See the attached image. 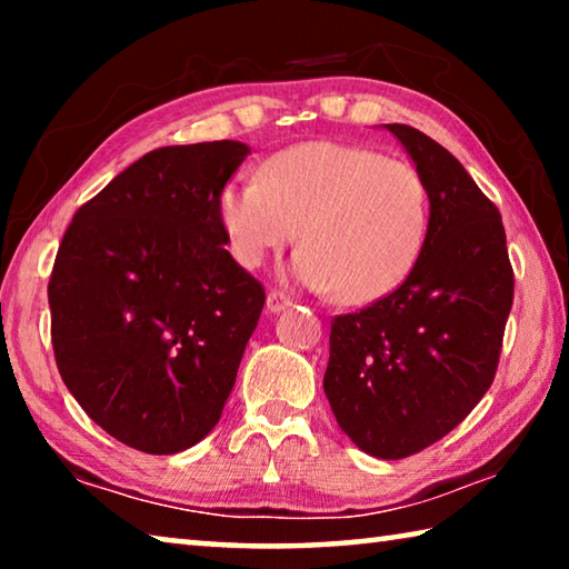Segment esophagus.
Wrapping results in <instances>:
<instances>
[{"label": "esophagus", "instance_id": "1", "mask_svg": "<svg viewBox=\"0 0 569 569\" xmlns=\"http://www.w3.org/2000/svg\"><path fill=\"white\" fill-rule=\"evenodd\" d=\"M288 306H291V298H288L283 291H271L266 298V308L271 313H281Z\"/></svg>", "mask_w": 569, "mask_h": 569}]
</instances>
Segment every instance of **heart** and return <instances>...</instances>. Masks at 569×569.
I'll return each mask as SVG.
<instances>
[{"label": "heart", "instance_id": "b5f03b06", "mask_svg": "<svg viewBox=\"0 0 569 569\" xmlns=\"http://www.w3.org/2000/svg\"><path fill=\"white\" fill-rule=\"evenodd\" d=\"M230 253L258 268L268 253L301 243L291 273L349 303L391 293L417 263L429 226L419 170L379 150L313 140L266 162L261 178L226 182L216 200Z\"/></svg>", "mask_w": 569, "mask_h": 569}]
</instances>
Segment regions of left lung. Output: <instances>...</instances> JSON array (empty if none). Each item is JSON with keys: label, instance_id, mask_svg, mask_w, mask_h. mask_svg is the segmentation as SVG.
I'll return each mask as SVG.
<instances>
[{"label": "left lung", "instance_id": "1", "mask_svg": "<svg viewBox=\"0 0 569 569\" xmlns=\"http://www.w3.org/2000/svg\"><path fill=\"white\" fill-rule=\"evenodd\" d=\"M429 196L421 253L397 291L331 321L323 391L356 447L403 459L447 437L492 387L515 273L497 206L429 134L387 124Z\"/></svg>", "mask_w": 569, "mask_h": 569}]
</instances>
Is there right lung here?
Listing matches in <instances>:
<instances>
[{
    "instance_id": "obj_1",
    "label": "right lung",
    "mask_w": 569,
    "mask_h": 569,
    "mask_svg": "<svg viewBox=\"0 0 569 569\" xmlns=\"http://www.w3.org/2000/svg\"><path fill=\"white\" fill-rule=\"evenodd\" d=\"M236 140L158 148L77 210L47 296L64 387L146 455L198 445L223 413L263 286L226 250L218 192Z\"/></svg>"
}]
</instances>
